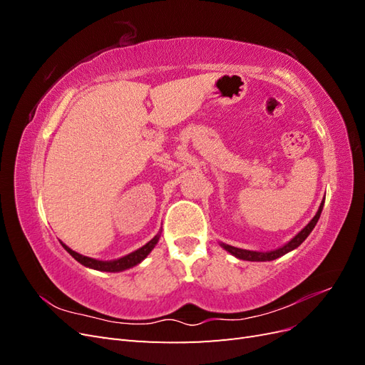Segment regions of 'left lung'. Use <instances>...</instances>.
Segmentation results:
<instances>
[{"mask_svg":"<svg viewBox=\"0 0 365 365\" xmlns=\"http://www.w3.org/2000/svg\"><path fill=\"white\" fill-rule=\"evenodd\" d=\"M323 205H324V201L322 202V205H319L317 215L314 216V219L309 222L300 233H298L291 242H288L284 247L279 248V250H274V251H268V252H257V251H248V250H240V248H236V247H231V245H227V244H220L222 245L224 250H227L228 252L233 254V256H236L237 259H242V260H250V262H267V260H274V259H279L282 257L283 254L289 252L292 250H295L297 247H300L303 244V240L311 235V231L314 230V227L317 225L319 216H322V210H323Z\"/></svg>","mask_w":365,"mask_h":365,"instance_id":"left-lung-1","label":"left lung"}]
</instances>
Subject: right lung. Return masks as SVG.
Masks as SVG:
<instances>
[{
  "instance_id": "1",
  "label": "right lung",
  "mask_w": 365,
  "mask_h": 365,
  "mask_svg": "<svg viewBox=\"0 0 365 365\" xmlns=\"http://www.w3.org/2000/svg\"><path fill=\"white\" fill-rule=\"evenodd\" d=\"M158 239H160V236L157 235L152 240H149L145 247H141L137 251L128 254V256H125V257L117 259V260H111V262H102V260H96V259H91V257H85V256H82V254L70 250L67 245H63L62 242H61V244L77 262L85 264V267H88V268H93V269H97V271H106V272H118V271H125L128 268H132V267H135V264H138L153 250V247L157 245Z\"/></svg>"
}]
</instances>
